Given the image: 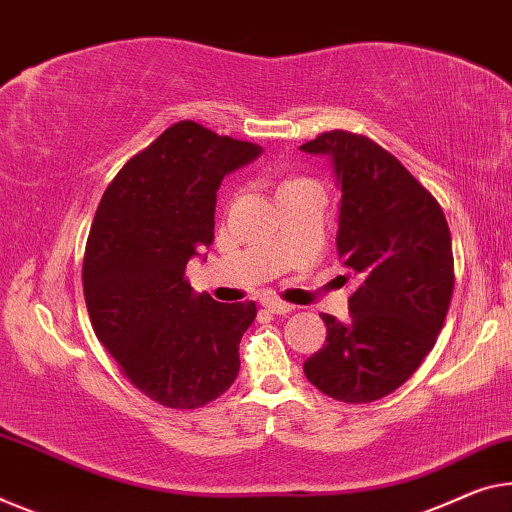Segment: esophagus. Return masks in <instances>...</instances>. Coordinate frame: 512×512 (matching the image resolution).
I'll list each match as a JSON object with an SVG mask.
<instances>
[{"instance_id":"1","label":"esophagus","mask_w":512,"mask_h":512,"mask_svg":"<svg viewBox=\"0 0 512 512\" xmlns=\"http://www.w3.org/2000/svg\"><path fill=\"white\" fill-rule=\"evenodd\" d=\"M263 306L267 311H272V313H277V316H286V313H290L295 309L293 304H286V302H281V300H263Z\"/></svg>"}]
</instances>
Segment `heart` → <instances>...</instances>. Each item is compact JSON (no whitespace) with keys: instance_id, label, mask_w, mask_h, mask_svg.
I'll list each match as a JSON object with an SVG mask.
<instances>
[{"instance_id":"b5f03b06","label":"heart","mask_w":512,"mask_h":512,"mask_svg":"<svg viewBox=\"0 0 512 512\" xmlns=\"http://www.w3.org/2000/svg\"><path fill=\"white\" fill-rule=\"evenodd\" d=\"M295 183H304V178H293V180H288V183L283 185V187H288V185H295Z\"/></svg>"}]
</instances>
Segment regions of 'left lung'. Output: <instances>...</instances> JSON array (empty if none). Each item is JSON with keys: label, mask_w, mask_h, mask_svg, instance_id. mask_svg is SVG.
<instances>
[{"label": "left lung", "mask_w": 512, "mask_h": 512, "mask_svg": "<svg viewBox=\"0 0 512 512\" xmlns=\"http://www.w3.org/2000/svg\"><path fill=\"white\" fill-rule=\"evenodd\" d=\"M329 155L341 187L336 249L355 279L350 320L322 313L327 341L304 361L313 387L343 403L389 396L421 366L453 295V249L444 210L380 144L332 130L300 146Z\"/></svg>", "instance_id": "8db88e82"}]
</instances>
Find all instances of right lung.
Here are the masks:
<instances>
[{
	"label": "right lung",
	"mask_w": 512,
	"mask_h": 512,
	"mask_svg": "<svg viewBox=\"0 0 512 512\" xmlns=\"http://www.w3.org/2000/svg\"><path fill=\"white\" fill-rule=\"evenodd\" d=\"M258 155L251 141L178 121L125 162L93 217L82 265L93 332L121 373L171 410L208 405L238 377L256 304L194 295L185 267L212 245L224 176Z\"/></svg>",
	"instance_id": "add662e5"
}]
</instances>
